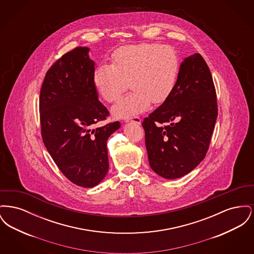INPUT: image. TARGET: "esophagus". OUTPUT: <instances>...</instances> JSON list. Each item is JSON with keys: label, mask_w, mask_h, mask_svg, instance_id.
Wrapping results in <instances>:
<instances>
[{"label": "esophagus", "mask_w": 254, "mask_h": 254, "mask_svg": "<svg viewBox=\"0 0 254 254\" xmlns=\"http://www.w3.org/2000/svg\"><path fill=\"white\" fill-rule=\"evenodd\" d=\"M127 122H132V123L140 125L141 124V119L139 117H137V116H134V117L130 118V119H127Z\"/></svg>", "instance_id": "1"}]
</instances>
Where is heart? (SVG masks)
Segmentation results:
<instances>
[{
    "mask_svg": "<svg viewBox=\"0 0 254 254\" xmlns=\"http://www.w3.org/2000/svg\"><path fill=\"white\" fill-rule=\"evenodd\" d=\"M180 70L176 51L152 43L127 46L114 51L112 64H99L93 84L108 103L116 101L127 88L133 90L112 108L117 118L128 119L153 104L164 103L175 88Z\"/></svg>",
    "mask_w": 254,
    "mask_h": 254,
    "instance_id": "obj_1",
    "label": "heart"
}]
</instances>
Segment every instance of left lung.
<instances>
[{
  "mask_svg": "<svg viewBox=\"0 0 254 254\" xmlns=\"http://www.w3.org/2000/svg\"><path fill=\"white\" fill-rule=\"evenodd\" d=\"M218 115L210 70L199 53L182 62L171 95L142 123L150 168L176 179L205 158Z\"/></svg>",
  "mask_w": 254,
  "mask_h": 254,
  "instance_id": "1",
  "label": "left lung"
}]
</instances>
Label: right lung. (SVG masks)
Listing matches in <instances>:
<instances>
[{"instance_id":"right-lung-1","label":"right lung","mask_w":254,"mask_h":254,"mask_svg":"<svg viewBox=\"0 0 254 254\" xmlns=\"http://www.w3.org/2000/svg\"><path fill=\"white\" fill-rule=\"evenodd\" d=\"M89 49L77 47L45 76L39 99L41 134L50 156L73 184L93 188L109 171L107 141L119 122L94 127L109 116L93 84Z\"/></svg>"}]
</instances>
